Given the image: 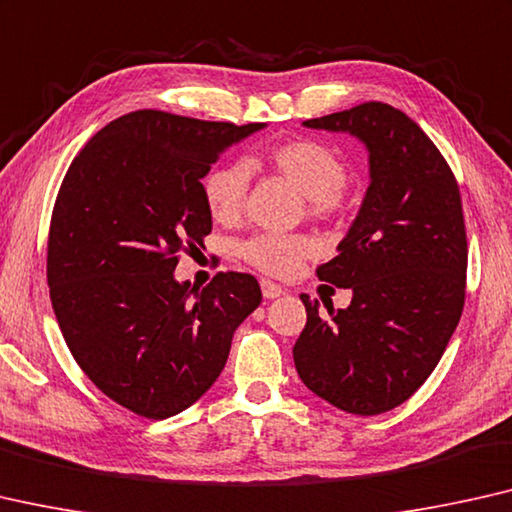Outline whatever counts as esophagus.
<instances>
[{"label": "esophagus", "mask_w": 512, "mask_h": 512, "mask_svg": "<svg viewBox=\"0 0 512 512\" xmlns=\"http://www.w3.org/2000/svg\"><path fill=\"white\" fill-rule=\"evenodd\" d=\"M262 294H264V299H278V296L285 294V289L271 280H262Z\"/></svg>", "instance_id": "obj_1"}]
</instances>
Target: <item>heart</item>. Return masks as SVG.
Returning a JSON list of instances; mask_svg holds the SVG:
<instances>
[{"label": "heart", "mask_w": 512, "mask_h": 512, "mask_svg": "<svg viewBox=\"0 0 512 512\" xmlns=\"http://www.w3.org/2000/svg\"><path fill=\"white\" fill-rule=\"evenodd\" d=\"M264 165L285 179L296 193L310 200L315 213H329L342 200L347 167L333 149L322 142L296 140L271 149ZM248 167L241 163L220 165L204 179V200L216 223L230 225L241 216L248 193ZM315 250L308 236L259 234L243 243L241 253L259 271L271 276H289Z\"/></svg>", "instance_id": "obj_1"}]
</instances>
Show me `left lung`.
Wrapping results in <instances>:
<instances>
[{"label":"left lung","mask_w":512,"mask_h":512,"mask_svg":"<svg viewBox=\"0 0 512 512\" xmlns=\"http://www.w3.org/2000/svg\"><path fill=\"white\" fill-rule=\"evenodd\" d=\"M356 137L370 183L338 255L317 276L352 303L308 322L294 345L305 386L347 414L377 416L409 400L437 368L464 305L467 232L451 167L421 126L386 103L303 121Z\"/></svg>","instance_id":"8db88e82"}]
</instances>
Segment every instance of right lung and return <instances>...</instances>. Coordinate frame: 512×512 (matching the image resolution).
<instances>
[{
    "label": "right lung",
    "instance_id": "right-lung-1",
    "mask_svg": "<svg viewBox=\"0 0 512 512\" xmlns=\"http://www.w3.org/2000/svg\"><path fill=\"white\" fill-rule=\"evenodd\" d=\"M262 128L137 110L68 167L48 239L52 308L85 375L135 414L167 418L200 400L262 303L248 273L204 289L174 278L181 250L211 232L202 179Z\"/></svg>",
    "mask_w": 512,
    "mask_h": 512
}]
</instances>
